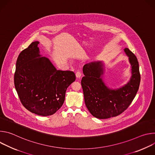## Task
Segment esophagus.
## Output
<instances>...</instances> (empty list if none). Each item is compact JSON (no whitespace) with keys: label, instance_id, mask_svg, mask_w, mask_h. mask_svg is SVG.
<instances>
[{"label":"esophagus","instance_id":"obj_1","mask_svg":"<svg viewBox=\"0 0 155 155\" xmlns=\"http://www.w3.org/2000/svg\"><path fill=\"white\" fill-rule=\"evenodd\" d=\"M81 76V72L80 71H77L76 72V77L77 78H80Z\"/></svg>","mask_w":155,"mask_h":155}]
</instances>
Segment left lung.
Segmentation results:
<instances>
[{"mask_svg":"<svg viewBox=\"0 0 155 155\" xmlns=\"http://www.w3.org/2000/svg\"><path fill=\"white\" fill-rule=\"evenodd\" d=\"M124 51L129 56L132 75L127 84L120 89L110 90L104 84L101 78L104 71L101 62H93L83 66L84 76L81 84L85 105L97 118L107 119L120 115L128 108L137 93L140 81L139 62L127 48Z\"/></svg>","mask_w":155,"mask_h":155,"instance_id":"left-lung-1","label":"left lung"}]
</instances>
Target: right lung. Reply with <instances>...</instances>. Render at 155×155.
Masks as SVG:
<instances>
[{
    "label": "right lung",
    "instance_id": "right-lung-1",
    "mask_svg": "<svg viewBox=\"0 0 155 155\" xmlns=\"http://www.w3.org/2000/svg\"><path fill=\"white\" fill-rule=\"evenodd\" d=\"M38 43L32 42L19 54L14 84L23 105L33 114L46 117L62 107L67 88L76 77L72 71L57 70L48 58H40Z\"/></svg>",
    "mask_w": 155,
    "mask_h": 155
}]
</instances>
